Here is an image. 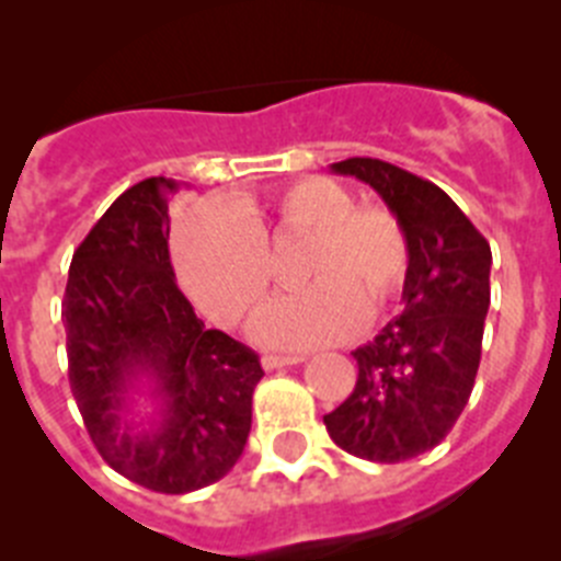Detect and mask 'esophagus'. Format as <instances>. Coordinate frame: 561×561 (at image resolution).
<instances>
[{
    "instance_id": "obj_1",
    "label": "esophagus",
    "mask_w": 561,
    "mask_h": 561,
    "mask_svg": "<svg viewBox=\"0 0 561 561\" xmlns=\"http://www.w3.org/2000/svg\"><path fill=\"white\" fill-rule=\"evenodd\" d=\"M297 362H304V356H275V354H266L261 359L266 370H275V368H286V365H297Z\"/></svg>"
}]
</instances>
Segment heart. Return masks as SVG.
Here are the masks:
<instances>
[{
    "mask_svg": "<svg viewBox=\"0 0 561 561\" xmlns=\"http://www.w3.org/2000/svg\"><path fill=\"white\" fill-rule=\"evenodd\" d=\"M304 238L297 284L252 325L261 345L306 351L376 320L408 275V238L388 207L354 205L336 182L309 176L270 202L236 199L193 213L176 232V266L193 300L221 325L244 323L272 284L270 252Z\"/></svg>",
    "mask_w": 561,
    "mask_h": 561,
    "instance_id": "heart-1",
    "label": "heart"
}]
</instances>
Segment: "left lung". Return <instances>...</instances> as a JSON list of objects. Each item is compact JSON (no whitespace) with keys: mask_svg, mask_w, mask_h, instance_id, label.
<instances>
[{"mask_svg":"<svg viewBox=\"0 0 561 561\" xmlns=\"http://www.w3.org/2000/svg\"><path fill=\"white\" fill-rule=\"evenodd\" d=\"M381 196L408 238L401 314L354 351L356 388L323 415L336 447L399 463L438 447L472 396L489 314L492 250L433 182L390 162L331 165Z\"/></svg>","mask_w":561,"mask_h":561,"instance_id":"left-lung-1","label":"left lung"}]
</instances>
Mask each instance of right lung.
Segmentation results:
<instances>
[{
  "instance_id": "right-lung-1",
  "label": "right lung",
  "mask_w": 561,
  "mask_h": 561,
  "mask_svg": "<svg viewBox=\"0 0 561 561\" xmlns=\"http://www.w3.org/2000/svg\"><path fill=\"white\" fill-rule=\"evenodd\" d=\"M165 176L121 193L72 255L64 291L69 388L114 472L151 492L187 494L244 453L261 362L205 329L168 252Z\"/></svg>"
}]
</instances>
